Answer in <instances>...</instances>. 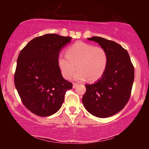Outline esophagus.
<instances>
[{"label": "esophagus", "instance_id": "esophagus-1", "mask_svg": "<svg viewBox=\"0 0 149 149\" xmlns=\"http://www.w3.org/2000/svg\"><path fill=\"white\" fill-rule=\"evenodd\" d=\"M77 86H78L77 84H75V83H74V84H73V88H74V89L76 88Z\"/></svg>", "mask_w": 149, "mask_h": 149}]
</instances>
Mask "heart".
<instances>
[{
    "instance_id": "obj_1",
    "label": "heart",
    "mask_w": 149,
    "mask_h": 149,
    "mask_svg": "<svg viewBox=\"0 0 149 149\" xmlns=\"http://www.w3.org/2000/svg\"><path fill=\"white\" fill-rule=\"evenodd\" d=\"M58 62L66 79L72 77L77 65L78 71L74 75V79L84 81L88 78L90 81H95L105 72L108 57L103 48L79 41L70 46L67 53L60 54Z\"/></svg>"
}]
</instances>
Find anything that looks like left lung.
<instances>
[{"mask_svg":"<svg viewBox=\"0 0 149 149\" xmlns=\"http://www.w3.org/2000/svg\"><path fill=\"white\" fill-rule=\"evenodd\" d=\"M107 52L108 62L102 76L93 84H85L82 102L88 112L99 118H108L122 110L130 99L134 67L127 50L114 41L93 37Z\"/></svg>","mask_w":149,"mask_h":149,"instance_id":"8db88e82","label":"left lung"}]
</instances>
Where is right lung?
Instances as JSON below:
<instances>
[{
    "label": "right lung",
    "mask_w": 149,
    "mask_h": 149,
    "mask_svg": "<svg viewBox=\"0 0 149 149\" xmlns=\"http://www.w3.org/2000/svg\"><path fill=\"white\" fill-rule=\"evenodd\" d=\"M72 37L46 34L35 37L19 54L14 84L22 102L33 114L42 117L55 114L72 84L64 79L58 55Z\"/></svg>",
    "instance_id": "obj_1"
}]
</instances>
